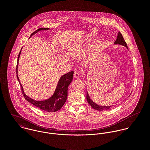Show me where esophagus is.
<instances>
[{"label": "esophagus", "mask_w": 150, "mask_h": 150, "mask_svg": "<svg viewBox=\"0 0 150 150\" xmlns=\"http://www.w3.org/2000/svg\"><path fill=\"white\" fill-rule=\"evenodd\" d=\"M80 77V73L77 71H75L74 73V77L75 79H78Z\"/></svg>", "instance_id": "34e87169"}]
</instances>
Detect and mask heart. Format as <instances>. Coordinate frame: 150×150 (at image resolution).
Returning a JSON list of instances; mask_svg holds the SVG:
<instances>
[{
	"label": "heart",
	"mask_w": 150,
	"mask_h": 150,
	"mask_svg": "<svg viewBox=\"0 0 150 150\" xmlns=\"http://www.w3.org/2000/svg\"><path fill=\"white\" fill-rule=\"evenodd\" d=\"M75 52V49H72L71 50V53H74Z\"/></svg>",
	"instance_id": "1"
}]
</instances>
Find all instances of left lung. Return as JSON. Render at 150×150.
Instances as JSON below:
<instances>
[{
	"instance_id": "8db88e82",
	"label": "left lung",
	"mask_w": 150,
	"mask_h": 150,
	"mask_svg": "<svg viewBox=\"0 0 150 150\" xmlns=\"http://www.w3.org/2000/svg\"><path fill=\"white\" fill-rule=\"evenodd\" d=\"M114 44L122 45L125 46L128 49L127 44L126 42H125L122 34L120 32L118 33L117 39L114 42ZM86 100H87V102H88V103L90 105V106L92 107L93 108H94L96 110L103 111V110H108V109H110V108L112 107V106H100V105H99L95 103L94 102H93V100L92 99H91L87 91H86Z\"/></svg>"
}]
</instances>
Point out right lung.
I'll list each match as a JSON object with an SVG mask.
<instances>
[{
  "instance_id": "add662e5",
  "label": "right lung",
  "mask_w": 150,
  "mask_h": 150,
  "mask_svg": "<svg viewBox=\"0 0 150 150\" xmlns=\"http://www.w3.org/2000/svg\"><path fill=\"white\" fill-rule=\"evenodd\" d=\"M50 28H39L34 32L32 34H31L30 38H31L33 35L37 33L40 30H49ZM21 50L19 53L18 59H17V64L16 68L17 72V77L19 81V83L21 87L22 92V94L25 98V99L28 101L29 103H32L33 105L39 107V108L43 110V111L46 112H55L59 110H60L62 107L64 105L67 98V89L68 86L71 83L73 79V74L74 71H71L68 73H66L60 78L58 84L56 87V89L53 93V95L47 99L44 100H36L31 98L28 96L24 92L23 86L20 81V79L18 76V61L20 59V57L21 52Z\"/></svg>"
}]
</instances>
